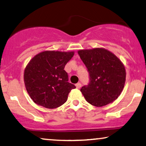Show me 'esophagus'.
Wrapping results in <instances>:
<instances>
[{"label":"esophagus","instance_id":"obj_1","mask_svg":"<svg viewBox=\"0 0 146 146\" xmlns=\"http://www.w3.org/2000/svg\"><path fill=\"white\" fill-rule=\"evenodd\" d=\"M75 86H76V88H77L79 89V88H81L82 84H81V83L78 82V83H77V84H76Z\"/></svg>","mask_w":146,"mask_h":146}]
</instances>
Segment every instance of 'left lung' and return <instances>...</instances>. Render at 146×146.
Instances as JSON below:
<instances>
[{
  "label": "left lung",
  "instance_id": "left-lung-1",
  "mask_svg": "<svg viewBox=\"0 0 146 146\" xmlns=\"http://www.w3.org/2000/svg\"><path fill=\"white\" fill-rule=\"evenodd\" d=\"M78 54L89 73L88 84L80 89L87 102L101 107L115 101L125 82V69L121 60L103 48L80 50Z\"/></svg>",
  "mask_w": 146,
  "mask_h": 146
}]
</instances>
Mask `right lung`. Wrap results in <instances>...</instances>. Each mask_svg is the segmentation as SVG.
Listing matches in <instances>:
<instances>
[{
	"label": "right lung",
	"instance_id": "right-lung-1",
	"mask_svg": "<svg viewBox=\"0 0 146 146\" xmlns=\"http://www.w3.org/2000/svg\"><path fill=\"white\" fill-rule=\"evenodd\" d=\"M74 52L47 50L36 54L26 67L24 81L28 94L37 105L55 108L63 105L75 86L68 82L65 66Z\"/></svg>",
	"mask_w": 146,
	"mask_h": 146
}]
</instances>
